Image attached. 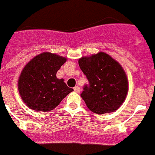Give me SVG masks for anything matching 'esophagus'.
I'll list each match as a JSON object with an SVG mask.
<instances>
[{"instance_id": "1", "label": "esophagus", "mask_w": 155, "mask_h": 155, "mask_svg": "<svg viewBox=\"0 0 155 155\" xmlns=\"http://www.w3.org/2000/svg\"><path fill=\"white\" fill-rule=\"evenodd\" d=\"M73 90H74V92H76V93H79L80 91H81V88H80V87L78 86H76L74 88H73Z\"/></svg>"}]
</instances>
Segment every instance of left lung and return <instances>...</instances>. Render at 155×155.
<instances>
[{
  "label": "left lung",
  "instance_id": "1",
  "mask_svg": "<svg viewBox=\"0 0 155 155\" xmlns=\"http://www.w3.org/2000/svg\"><path fill=\"white\" fill-rule=\"evenodd\" d=\"M89 82L81 97L90 111L97 114L113 113L124 104L128 92L124 69L110 55L99 51L78 60Z\"/></svg>",
  "mask_w": 155,
  "mask_h": 155
}]
</instances>
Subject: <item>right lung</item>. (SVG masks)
<instances>
[{
	"label": "right lung",
	"instance_id": "add662e5",
	"mask_svg": "<svg viewBox=\"0 0 155 155\" xmlns=\"http://www.w3.org/2000/svg\"><path fill=\"white\" fill-rule=\"evenodd\" d=\"M67 58L49 51L34 57L23 68L18 78V91L27 107L35 111L49 112L73 91L57 78V72Z\"/></svg>",
	"mask_w": 155,
	"mask_h": 155
}]
</instances>
